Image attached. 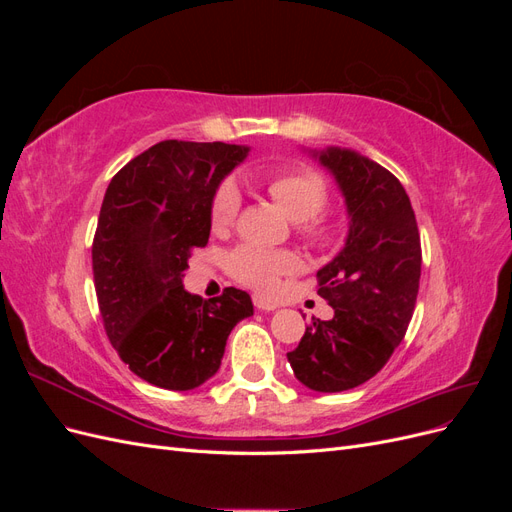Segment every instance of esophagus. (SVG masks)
<instances>
[{
    "label": "esophagus",
    "instance_id": "34e87169",
    "mask_svg": "<svg viewBox=\"0 0 512 512\" xmlns=\"http://www.w3.org/2000/svg\"><path fill=\"white\" fill-rule=\"evenodd\" d=\"M252 301H254L256 309H260V312H273V309L280 307V303L271 301V299H267V297H262V294H254Z\"/></svg>",
    "mask_w": 512,
    "mask_h": 512
}]
</instances>
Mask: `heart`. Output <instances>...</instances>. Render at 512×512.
<instances>
[{
	"label": "heart",
	"mask_w": 512,
	"mask_h": 512,
	"mask_svg": "<svg viewBox=\"0 0 512 512\" xmlns=\"http://www.w3.org/2000/svg\"><path fill=\"white\" fill-rule=\"evenodd\" d=\"M267 192L280 209L294 220L297 235L309 245H324L331 239V224L322 209L329 203V190L322 177L309 168H286L267 177ZM241 209V194L232 179L213 192L209 224L224 232L235 224ZM226 269L237 282L256 290H271L282 275L297 269V258L286 250H267L258 245H239L226 258Z\"/></svg>",
	"instance_id": "b5f03b06"
}]
</instances>
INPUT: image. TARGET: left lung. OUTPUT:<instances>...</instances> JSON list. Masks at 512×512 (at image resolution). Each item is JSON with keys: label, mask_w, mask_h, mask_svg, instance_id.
<instances>
[{"label": "left lung", "mask_w": 512, "mask_h": 512, "mask_svg": "<svg viewBox=\"0 0 512 512\" xmlns=\"http://www.w3.org/2000/svg\"><path fill=\"white\" fill-rule=\"evenodd\" d=\"M320 162L344 192L350 232L344 250L316 275L335 316L312 318L288 361L307 389L339 393L374 378L401 344L423 254L410 198L391 170L337 147L322 151Z\"/></svg>", "instance_id": "left-lung-1"}]
</instances>
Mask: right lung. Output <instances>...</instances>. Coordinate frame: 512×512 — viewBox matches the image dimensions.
Returning a JSON list of instances; mask_svg holds the SVG:
<instances>
[{
  "mask_svg": "<svg viewBox=\"0 0 512 512\" xmlns=\"http://www.w3.org/2000/svg\"><path fill=\"white\" fill-rule=\"evenodd\" d=\"M247 153L226 143L162 141L123 166L102 200L91 245L104 331L145 382L190 391L220 369L235 324L254 314L250 294L224 288L203 301L183 290L194 250L209 241V205Z\"/></svg>",
  "mask_w": 512,
  "mask_h": 512,
  "instance_id": "add662e5",
  "label": "right lung"
}]
</instances>
